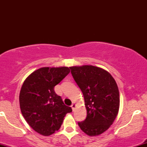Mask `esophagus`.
Here are the masks:
<instances>
[{"mask_svg": "<svg viewBox=\"0 0 147 147\" xmlns=\"http://www.w3.org/2000/svg\"><path fill=\"white\" fill-rule=\"evenodd\" d=\"M75 106H76V105H75V104H72V105H71V108H72V111H75Z\"/></svg>", "mask_w": 147, "mask_h": 147, "instance_id": "obj_1", "label": "esophagus"}]
</instances>
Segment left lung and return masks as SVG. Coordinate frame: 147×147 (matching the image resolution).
I'll list each match as a JSON object with an SVG mask.
<instances>
[{
	"label": "left lung",
	"mask_w": 147,
	"mask_h": 147,
	"mask_svg": "<svg viewBox=\"0 0 147 147\" xmlns=\"http://www.w3.org/2000/svg\"><path fill=\"white\" fill-rule=\"evenodd\" d=\"M74 80L84 95L87 116L79 122L80 129L90 136L102 134L110 127L119 108V93L111 74L93 65L70 67Z\"/></svg>",
	"instance_id": "8db88e82"
}]
</instances>
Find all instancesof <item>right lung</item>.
<instances>
[{
	"label": "right lung",
	"mask_w": 147,
	"mask_h": 147,
	"mask_svg": "<svg viewBox=\"0 0 147 147\" xmlns=\"http://www.w3.org/2000/svg\"><path fill=\"white\" fill-rule=\"evenodd\" d=\"M69 72L68 67L41 68L32 72L22 86L19 95L22 115L41 135L48 136L58 131L65 115L72 112L54 89Z\"/></svg>",
	"instance_id": "add662e5"
}]
</instances>
